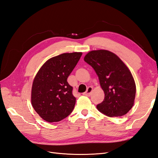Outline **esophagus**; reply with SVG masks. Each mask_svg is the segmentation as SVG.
Returning a JSON list of instances; mask_svg holds the SVG:
<instances>
[{"label": "esophagus", "mask_w": 158, "mask_h": 158, "mask_svg": "<svg viewBox=\"0 0 158 158\" xmlns=\"http://www.w3.org/2000/svg\"><path fill=\"white\" fill-rule=\"evenodd\" d=\"M92 90H93V88L89 86V87L88 88V89H87V90H86V92H84L83 94H84V95H86V96H89L91 93H92Z\"/></svg>", "instance_id": "34e87169"}]
</instances>
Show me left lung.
I'll return each mask as SVG.
<instances>
[{"label":"left lung","mask_w":158,"mask_h":158,"mask_svg":"<svg viewBox=\"0 0 158 158\" xmlns=\"http://www.w3.org/2000/svg\"><path fill=\"white\" fill-rule=\"evenodd\" d=\"M84 61L95 71L105 93L103 101L97 106L99 111L111 117L127 114L134 105L136 84L125 63L107 50L90 51Z\"/></svg>","instance_id":"left-lung-1"}]
</instances>
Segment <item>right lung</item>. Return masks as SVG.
Segmentation results:
<instances>
[{
    "mask_svg": "<svg viewBox=\"0 0 158 158\" xmlns=\"http://www.w3.org/2000/svg\"><path fill=\"white\" fill-rule=\"evenodd\" d=\"M82 55L75 52L52 57L41 66L33 80L32 106L47 122H59L73 111L76 98L67 78Z\"/></svg>",
    "mask_w": 158,
    "mask_h": 158,
    "instance_id": "obj_1",
    "label": "right lung"
}]
</instances>
